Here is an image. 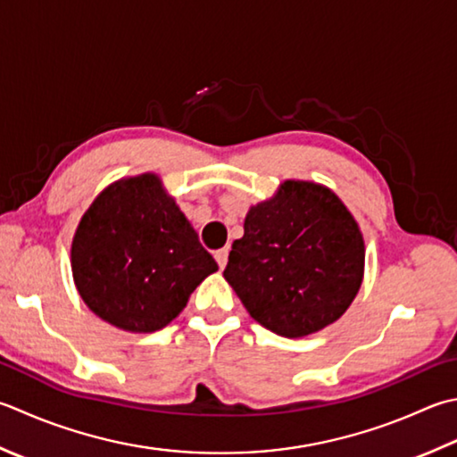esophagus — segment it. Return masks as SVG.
<instances>
[{"label": "esophagus", "instance_id": "1", "mask_svg": "<svg viewBox=\"0 0 457 457\" xmlns=\"http://www.w3.org/2000/svg\"><path fill=\"white\" fill-rule=\"evenodd\" d=\"M228 253H229L228 247H221V249H218L216 253H213V257H216V262H218V265H220V270H223V267H226V263H228Z\"/></svg>", "mask_w": 457, "mask_h": 457}]
</instances>
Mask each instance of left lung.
<instances>
[{
  "mask_svg": "<svg viewBox=\"0 0 457 457\" xmlns=\"http://www.w3.org/2000/svg\"><path fill=\"white\" fill-rule=\"evenodd\" d=\"M223 277L259 325L309 337L341 319L359 293L362 231L330 187L285 180L249 208Z\"/></svg>",
  "mask_w": 457,
  "mask_h": 457,
  "instance_id": "8db88e82",
  "label": "left lung"
}]
</instances>
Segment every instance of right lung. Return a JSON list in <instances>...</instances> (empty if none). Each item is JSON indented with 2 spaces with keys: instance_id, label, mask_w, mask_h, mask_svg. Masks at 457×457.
<instances>
[{
  "instance_id": "1",
  "label": "right lung",
  "mask_w": 457,
  "mask_h": 457,
  "mask_svg": "<svg viewBox=\"0 0 457 457\" xmlns=\"http://www.w3.org/2000/svg\"><path fill=\"white\" fill-rule=\"evenodd\" d=\"M75 287L96 317L129 333H154L180 315L218 271L158 174L106 186L71 244Z\"/></svg>"
}]
</instances>
